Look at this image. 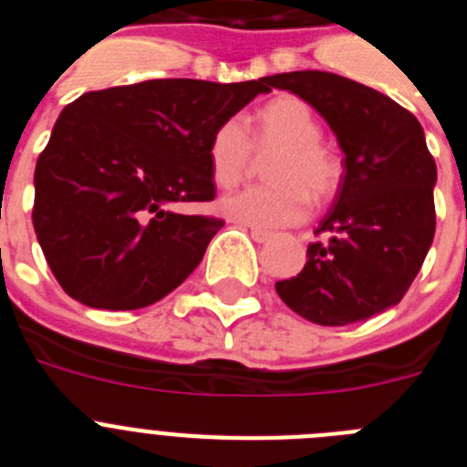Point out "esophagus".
<instances>
[{
    "label": "esophagus",
    "mask_w": 467,
    "mask_h": 467,
    "mask_svg": "<svg viewBox=\"0 0 467 467\" xmlns=\"http://www.w3.org/2000/svg\"><path fill=\"white\" fill-rule=\"evenodd\" d=\"M250 238H253L254 243H266L274 238V234H271V231H264V229H250Z\"/></svg>",
    "instance_id": "34e87169"
}]
</instances>
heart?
I'll return each mask as SVG.
<instances>
[{"mask_svg": "<svg viewBox=\"0 0 467 467\" xmlns=\"http://www.w3.org/2000/svg\"><path fill=\"white\" fill-rule=\"evenodd\" d=\"M320 123L296 98H275L254 114L253 138L241 117L217 126L210 140V172L217 187L241 184L257 154H274L266 166V187H250L220 201L229 220L254 229H280L306 220L313 201H327L341 180V163L320 142Z\"/></svg>", "mask_w": 467, "mask_h": 467, "instance_id": "obj_1", "label": "heart"}]
</instances>
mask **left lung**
<instances>
[{
	"mask_svg": "<svg viewBox=\"0 0 467 467\" xmlns=\"http://www.w3.org/2000/svg\"><path fill=\"white\" fill-rule=\"evenodd\" d=\"M329 123L344 151L332 210L316 229L301 274L275 292L301 317L325 327L360 323L400 304L435 238V159L419 119L388 95L332 72L266 77Z\"/></svg>",
	"mask_w": 467,
	"mask_h": 467,
	"instance_id": "8db88e82",
	"label": "left lung"
}]
</instances>
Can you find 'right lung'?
I'll use <instances>...</instances> for the list:
<instances>
[{
	"instance_id": "right-lung-1",
	"label": "right lung",
	"mask_w": 467,
	"mask_h": 467,
	"mask_svg": "<svg viewBox=\"0 0 467 467\" xmlns=\"http://www.w3.org/2000/svg\"><path fill=\"white\" fill-rule=\"evenodd\" d=\"M269 90L266 77L151 79L65 107L36 159L32 210L60 287L90 308L133 311L182 285L224 222L171 205L213 201V133Z\"/></svg>"
}]
</instances>
